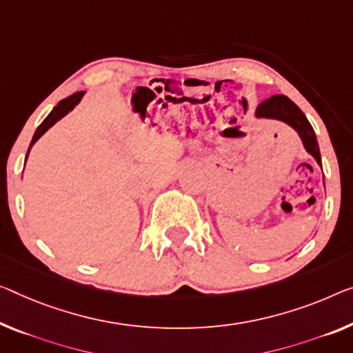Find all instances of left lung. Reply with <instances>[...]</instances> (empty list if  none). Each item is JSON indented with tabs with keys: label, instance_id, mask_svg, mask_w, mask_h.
I'll return each mask as SVG.
<instances>
[{
	"label": "left lung",
	"instance_id": "8db88e82",
	"mask_svg": "<svg viewBox=\"0 0 353 353\" xmlns=\"http://www.w3.org/2000/svg\"><path fill=\"white\" fill-rule=\"evenodd\" d=\"M256 115L259 118H273V120H281L289 124L295 129L303 140V145L309 154H312L316 158L317 164L322 165L321 161V150H319V143L316 139V132L311 126V123L307 121L296 104H294L289 97L283 94L271 96L270 99H265L262 104L257 107Z\"/></svg>",
	"mask_w": 353,
	"mask_h": 353
}]
</instances>
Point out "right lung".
<instances>
[{
	"label": "right lung",
	"instance_id": "obj_1",
	"mask_svg": "<svg viewBox=\"0 0 353 353\" xmlns=\"http://www.w3.org/2000/svg\"><path fill=\"white\" fill-rule=\"evenodd\" d=\"M82 96H83V91H79V93H74L72 96H69V97H66V99H63V101H59L58 102V105L57 107H53V110L48 113V117L46 118L44 121H42L41 124H39V128L36 129V132H34V135H32V140H31V143H30V148H28V153H30V150H31V146L34 145L37 140H39V137L44 132H47L48 129H50L53 124H55L58 120H61V118L64 117V115H68V113L72 110V108L79 104L80 102V99H82ZM28 153H26V158H28Z\"/></svg>",
	"mask_w": 353,
	"mask_h": 353
}]
</instances>
